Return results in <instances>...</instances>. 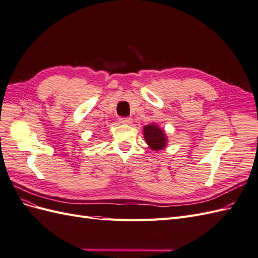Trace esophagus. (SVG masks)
<instances>
[{
    "label": "esophagus",
    "mask_w": 258,
    "mask_h": 258,
    "mask_svg": "<svg viewBox=\"0 0 258 258\" xmlns=\"http://www.w3.org/2000/svg\"><path fill=\"white\" fill-rule=\"evenodd\" d=\"M118 122H120L121 124L127 125V124H131L132 122H133V120H132L131 117H121V118H118Z\"/></svg>",
    "instance_id": "obj_1"
}]
</instances>
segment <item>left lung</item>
I'll return each instance as SVG.
<instances>
[{
    "label": "left lung",
    "instance_id": "left-lung-1",
    "mask_svg": "<svg viewBox=\"0 0 258 258\" xmlns=\"http://www.w3.org/2000/svg\"><path fill=\"white\" fill-rule=\"evenodd\" d=\"M145 142L148 145V147L154 151H159L167 147L168 137L163 128L158 126L157 124L151 123L145 125L143 127Z\"/></svg>",
    "mask_w": 258,
    "mask_h": 258
}]
</instances>
